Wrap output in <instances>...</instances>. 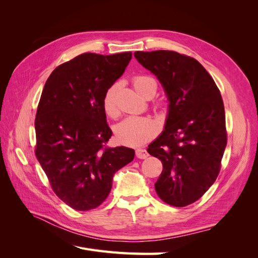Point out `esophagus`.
<instances>
[{"label":"esophagus","instance_id":"1","mask_svg":"<svg viewBox=\"0 0 258 258\" xmlns=\"http://www.w3.org/2000/svg\"><path fill=\"white\" fill-rule=\"evenodd\" d=\"M136 156H137V158L145 159L148 157V153L145 150H143V148H138V150L136 151Z\"/></svg>","mask_w":258,"mask_h":258}]
</instances>
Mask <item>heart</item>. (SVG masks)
<instances>
[{"label":"heart","mask_w":258,"mask_h":258,"mask_svg":"<svg viewBox=\"0 0 258 258\" xmlns=\"http://www.w3.org/2000/svg\"><path fill=\"white\" fill-rule=\"evenodd\" d=\"M132 83H134L136 91L144 98L148 96L153 97L157 90L156 82L148 76H136ZM115 93L116 86L114 85L107 89L103 99L104 111L108 115H114L116 113ZM158 129V123L150 117L129 116L117 124L115 132L117 140L121 144L138 146L152 139L157 134Z\"/></svg>","instance_id":"1"}]
</instances>
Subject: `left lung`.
<instances>
[{"mask_svg": "<svg viewBox=\"0 0 258 258\" xmlns=\"http://www.w3.org/2000/svg\"><path fill=\"white\" fill-rule=\"evenodd\" d=\"M169 100L165 130L147 152L162 162L159 198L186 207L204 196L220 173L227 144L224 103L215 82L191 57L171 50L136 51Z\"/></svg>", "mask_w": 258, "mask_h": 258, "instance_id": "1", "label": "left lung"}]
</instances>
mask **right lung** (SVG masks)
<instances>
[{
    "instance_id": "obj_1",
    "label": "right lung",
    "mask_w": 258,
    "mask_h": 258,
    "mask_svg": "<svg viewBox=\"0 0 258 258\" xmlns=\"http://www.w3.org/2000/svg\"><path fill=\"white\" fill-rule=\"evenodd\" d=\"M132 53L85 52L60 64L46 81L35 116V156L57 196L77 211L107 198L116 171L135 150L105 147L112 130L105 92L126 70Z\"/></svg>"
}]
</instances>
